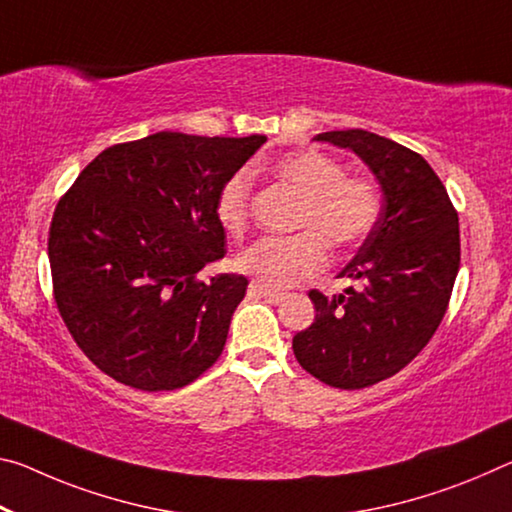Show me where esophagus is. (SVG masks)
<instances>
[{"label":"esophagus","instance_id":"obj_1","mask_svg":"<svg viewBox=\"0 0 512 512\" xmlns=\"http://www.w3.org/2000/svg\"><path fill=\"white\" fill-rule=\"evenodd\" d=\"M250 296H257V298H264L269 300V303H282V300L287 298L285 291H275V289H269L266 285H262V282H250Z\"/></svg>","mask_w":512,"mask_h":512}]
</instances>
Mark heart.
<instances>
[{"mask_svg":"<svg viewBox=\"0 0 512 512\" xmlns=\"http://www.w3.org/2000/svg\"><path fill=\"white\" fill-rule=\"evenodd\" d=\"M271 175L303 196L291 237H264L243 250L237 264L266 287L285 289L319 273L332 248H355L376 230L383 193L367 173H344V164L319 150H296L271 161ZM253 182L232 173L216 196V218L225 232L239 237L248 227Z\"/></svg>","mask_w":512,"mask_h":512,"instance_id":"obj_1","label":"heart"}]
</instances>
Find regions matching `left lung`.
<instances>
[{
	"mask_svg": "<svg viewBox=\"0 0 512 512\" xmlns=\"http://www.w3.org/2000/svg\"><path fill=\"white\" fill-rule=\"evenodd\" d=\"M351 148L383 184L380 223L342 278L360 289L310 291L316 319L294 337L300 367L337 389L392 378L424 351L449 307L460 266L458 212L440 177L415 150L367 129L316 134Z\"/></svg>",
	"mask_w": 512,
	"mask_h": 512,
	"instance_id": "left-lung-1",
	"label": "left lung"
}]
</instances>
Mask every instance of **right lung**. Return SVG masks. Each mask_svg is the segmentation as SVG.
Instances as JSON below:
<instances>
[{
	"label": "right lung",
	"instance_id": "right-lung-1",
	"mask_svg": "<svg viewBox=\"0 0 512 512\" xmlns=\"http://www.w3.org/2000/svg\"><path fill=\"white\" fill-rule=\"evenodd\" d=\"M266 136L157 132L111 145L54 209V303L97 369L141 392L200 378L223 353L243 275L198 271L225 255L221 184Z\"/></svg>",
	"mask_w": 512,
	"mask_h": 512
}]
</instances>
